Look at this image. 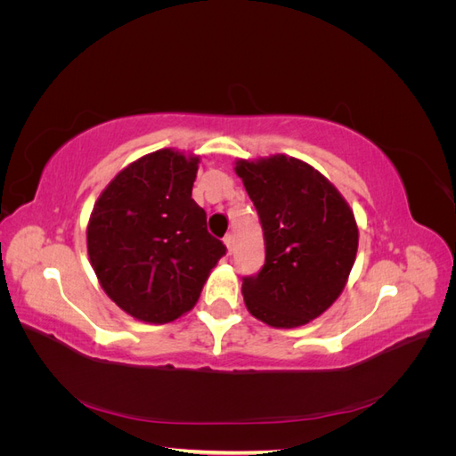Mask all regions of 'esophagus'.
<instances>
[{"instance_id": "esophagus-1", "label": "esophagus", "mask_w": 456, "mask_h": 456, "mask_svg": "<svg viewBox=\"0 0 456 456\" xmlns=\"http://www.w3.org/2000/svg\"><path fill=\"white\" fill-rule=\"evenodd\" d=\"M224 245H226L228 253H232V249H233V233H226V238H224Z\"/></svg>"}]
</instances>
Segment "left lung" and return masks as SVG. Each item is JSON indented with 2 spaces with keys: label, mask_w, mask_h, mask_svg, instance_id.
Instances as JSON below:
<instances>
[{
  "label": "left lung",
  "mask_w": 456,
  "mask_h": 456,
  "mask_svg": "<svg viewBox=\"0 0 456 456\" xmlns=\"http://www.w3.org/2000/svg\"><path fill=\"white\" fill-rule=\"evenodd\" d=\"M236 173L265 232V266L243 278L247 310L270 327L293 329L340 297L360 230L348 201L306 161L275 154L238 159Z\"/></svg>",
  "instance_id": "1"
}]
</instances>
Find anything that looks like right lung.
Returning a JSON list of instances; mask_svg holds the SVG:
<instances>
[{"label": "right lung", "mask_w": 456, "mask_h": 456, "mask_svg": "<svg viewBox=\"0 0 456 456\" xmlns=\"http://www.w3.org/2000/svg\"><path fill=\"white\" fill-rule=\"evenodd\" d=\"M200 156L161 148L129 163L101 191L87 253L104 293L134 320L169 323L196 306L223 241L191 200Z\"/></svg>", "instance_id": "obj_1"}]
</instances>
